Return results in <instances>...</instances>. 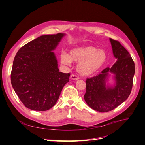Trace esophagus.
Segmentation results:
<instances>
[{
	"label": "esophagus",
	"instance_id": "obj_1",
	"mask_svg": "<svg viewBox=\"0 0 145 145\" xmlns=\"http://www.w3.org/2000/svg\"><path fill=\"white\" fill-rule=\"evenodd\" d=\"M70 78H71V79L74 80H77L78 79V78H78V77H77L76 75H74V74H72V75H71V76H70Z\"/></svg>",
	"mask_w": 145,
	"mask_h": 145
}]
</instances>
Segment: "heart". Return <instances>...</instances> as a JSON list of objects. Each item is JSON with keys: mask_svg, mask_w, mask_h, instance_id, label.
<instances>
[{"mask_svg": "<svg viewBox=\"0 0 145 145\" xmlns=\"http://www.w3.org/2000/svg\"><path fill=\"white\" fill-rule=\"evenodd\" d=\"M107 57L105 50L86 46L74 48L70 50L69 54L62 53L60 55V60L65 65H69L72 61L78 62L77 71L82 76H88L99 71L106 63Z\"/></svg>", "mask_w": 145, "mask_h": 145, "instance_id": "obj_1", "label": "heart"}]
</instances>
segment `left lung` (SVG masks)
Returning a JSON list of instances; mask_svg holds the SVG:
<instances>
[{
    "mask_svg": "<svg viewBox=\"0 0 145 145\" xmlns=\"http://www.w3.org/2000/svg\"><path fill=\"white\" fill-rule=\"evenodd\" d=\"M116 62L102 73L87 78L84 99L88 106L100 112L112 111L128 98L131 92L135 73V65L128 51L119 42L109 39ZM111 74L114 80L108 82Z\"/></svg>",
    "mask_w": 145,
    "mask_h": 145,
    "instance_id": "1",
    "label": "left lung"
}]
</instances>
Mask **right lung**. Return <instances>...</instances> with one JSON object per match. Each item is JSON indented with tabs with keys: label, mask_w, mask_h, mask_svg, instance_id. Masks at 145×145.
Segmentation results:
<instances>
[{
	"label": "right lung",
	"mask_w": 145,
	"mask_h": 145,
	"mask_svg": "<svg viewBox=\"0 0 145 145\" xmlns=\"http://www.w3.org/2000/svg\"><path fill=\"white\" fill-rule=\"evenodd\" d=\"M65 33L43 35L17 52L11 74L12 86L25 106L44 111L58 100L70 74L59 72L54 51Z\"/></svg>",
	"instance_id": "1"
}]
</instances>
